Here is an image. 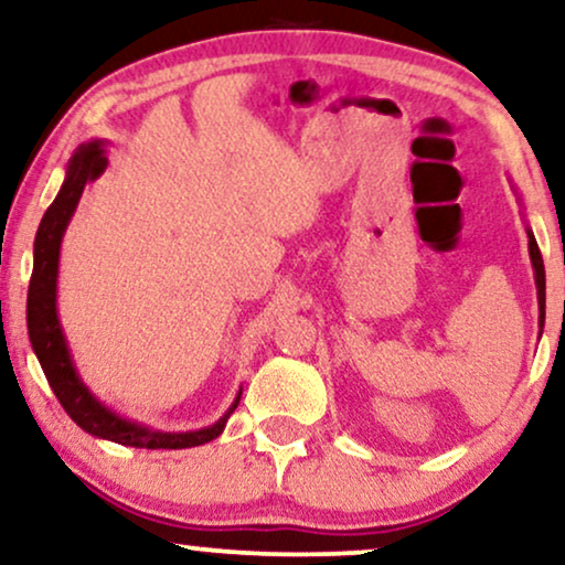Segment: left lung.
Segmentation results:
<instances>
[{
	"instance_id": "left-lung-1",
	"label": "left lung",
	"mask_w": 565,
	"mask_h": 565,
	"mask_svg": "<svg viewBox=\"0 0 565 565\" xmlns=\"http://www.w3.org/2000/svg\"><path fill=\"white\" fill-rule=\"evenodd\" d=\"M526 238H530V259L534 269V285H537V303H540V334L542 327H545V265H542V254L537 241H534V233L526 228Z\"/></svg>"
}]
</instances>
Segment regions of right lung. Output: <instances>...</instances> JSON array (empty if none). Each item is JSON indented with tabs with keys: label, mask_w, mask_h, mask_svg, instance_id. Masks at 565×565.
Segmentation results:
<instances>
[{
	"label": "right lung",
	"mask_w": 565,
	"mask_h": 565,
	"mask_svg": "<svg viewBox=\"0 0 565 565\" xmlns=\"http://www.w3.org/2000/svg\"><path fill=\"white\" fill-rule=\"evenodd\" d=\"M106 166L108 158L104 139L79 145L75 156L70 158L67 175H64V184L58 189L56 200L51 202V207L41 217L33 244L31 288H28V337H31L33 353L39 358L56 399L62 402L67 415L85 434L121 446H135V449H189V446H202L223 434L225 423H228L233 409L238 407L241 392L233 399L228 413L220 417L217 423L200 430H186V434H171V430H156L114 413L111 407L104 405L87 390L85 381L79 379L75 361H72L67 337H64L56 311L58 252H62L64 231H67L70 220L75 215L79 196H83L90 181L106 171Z\"/></svg>",
	"instance_id": "right-lung-1"
}]
</instances>
